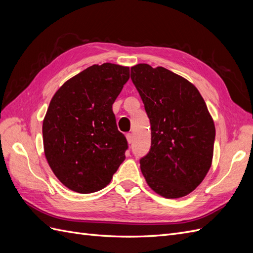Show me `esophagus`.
<instances>
[{
  "instance_id": "34e87169",
  "label": "esophagus",
  "mask_w": 253,
  "mask_h": 253,
  "mask_svg": "<svg viewBox=\"0 0 253 253\" xmlns=\"http://www.w3.org/2000/svg\"><path fill=\"white\" fill-rule=\"evenodd\" d=\"M126 139H127V142H128L129 144L133 143V141H134V137H133V134H131V133L126 134Z\"/></svg>"
}]
</instances>
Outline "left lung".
Wrapping results in <instances>:
<instances>
[{"mask_svg":"<svg viewBox=\"0 0 253 253\" xmlns=\"http://www.w3.org/2000/svg\"><path fill=\"white\" fill-rule=\"evenodd\" d=\"M131 79L151 122V149L140 159L149 187L166 198L192 192L213 158L215 126L194 84L163 66L139 63Z\"/></svg>","mask_w":253,"mask_h":253,"instance_id":"obj_1","label":"left lung"}]
</instances>
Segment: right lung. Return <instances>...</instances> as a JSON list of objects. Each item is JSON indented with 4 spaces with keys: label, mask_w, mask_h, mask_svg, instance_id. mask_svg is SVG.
<instances>
[{
    "label": "right lung",
    "mask_w": 253,
    "mask_h": 253,
    "mask_svg": "<svg viewBox=\"0 0 253 253\" xmlns=\"http://www.w3.org/2000/svg\"><path fill=\"white\" fill-rule=\"evenodd\" d=\"M129 67L94 64L68 79L51 98L42 126L51 171L75 192H97L126 159L127 142L117 128L113 103Z\"/></svg>",
    "instance_id": "obj_1"
}]
</instances>
